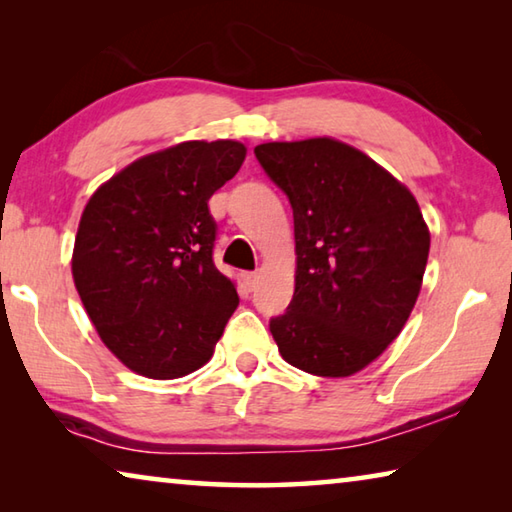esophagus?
<instances>
[{
  "label": "esophagus",
  "mask_w": 512,
  "mask_h": 512,
  "mask_svg": "<svg viewBox=\"0 0 512 512\" xmlns=\"http://www.w3.org/2000/svg\"><path fill=\"white\" fill-rule=\"evenodd\" d=\"M241 280H244L248 291H253L259 284V275L257 273H244V275H241Z\"/></svg>",
  "instance_id": "34e87169"
}]
</instances>
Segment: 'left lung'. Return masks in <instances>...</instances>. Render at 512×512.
Here are the masks:
<instances>
[{
  "mask_svg": "<svg viewBox=\"0 0 512 512\" xmlns=\"http://www.w3.org/2000/svg\"><path fill=\"white\" fill-rule=\"evenodd\" d=\"M287 194L296 235V291L271 334L309 375L350 377L375 361L411 316L429 257L413 194L375 160L314 137L255 146Z\"/></svg>",
  "mask_w": 512,
  "mask_h": 512,
  "instance_id": "8db88e82",
  "label": "left lung"
}]
</instances>
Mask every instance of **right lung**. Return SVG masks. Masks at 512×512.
I'll return each mask as SVG.
<instances>
[{
    "mask_svg": "<svg viewBox=\"0 0 512 512\" xmlns=\"http://www.w3.org/2000/svg\"><path fill=\"white\" fill-rule=\"evenodd\" d=\"M244 158L246 146L232 140L176 144L128 164L85 205L76 291L108 350L144 377L201 368L239 305L214 266L207 201Z\"/></svg>",
    "mask_w": 512,
    "mask_h": 512,
    "instance_id": "1",
    "label": "right lung"
}]
</instances>
